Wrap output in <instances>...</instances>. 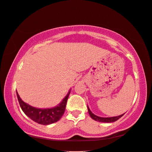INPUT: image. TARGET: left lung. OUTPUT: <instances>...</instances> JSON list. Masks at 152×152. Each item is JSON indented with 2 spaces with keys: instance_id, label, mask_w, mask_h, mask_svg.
<instances>
[{
  "instance_id": "8db88e82",
  "label": "left lung",
  "mask_w": 152,
  "mask_h": 152,
  "mask_svg": "<svg viewBox=\"0 0 152 152\" xmlns=\"http://www.w3.org/2000/svg\"><path fill=\"white\" fill-rule=\"evenodd\" d=\"M88 113L90 115L91 118L94 119V120H95L96 121H99V122H101V123H113V122H115L117 120H118L119 118L121 117H122L124 115L123 114H121L120 116H114V117H109V118H103V117H99V116H98L95 115V114H94L92 113H91V110H89V107L88 106Z\"/></svg>"
}]
</instances>
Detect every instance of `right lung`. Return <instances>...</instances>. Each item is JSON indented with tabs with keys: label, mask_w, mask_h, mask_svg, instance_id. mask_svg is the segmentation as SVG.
Wrapping results in <instances>:
<instances>
[{
	"label": "right lung",
	"mask_w": 152,
	"mask_h": 152,
	"mask_svg": "<svg viewBox=\"0 0 152 152\" xmlns=\"http://www.w3.org/2000/svg\"><path fill=\"white\" fill-rule=\"evenodd\" d=\"M69 94H70V91L58 106L48 109H39L34 108V107H32L22 101L17 92V96L22 110L28 117L37 123L46 125L56 123L61 118L64 113V110H65L67 99L69 98Z\"/></svg>",
	"instance_id": "add662e5"
}]
</instances>
